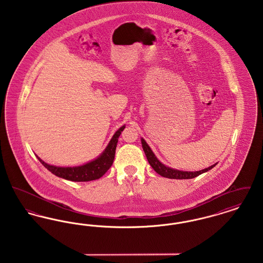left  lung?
Masks as SVG:
<instances>
[{"mask_svg": "<svg viewBox=\"0 0 263 263\" xmlns=\"http://www.w3.org/2000/svg\"><path fill=\"white\" fill-rule=\"evenodd\" d=\"M141 143H142L143 150L145 152V155L147 157V160H148V162L150 163L151 166L154 168V171L157 174L162 175L163 177H166V178H174V179H190V178H194V177H196L198 175H202L204 173H207L208 171L212 170L213 167L218 163H214L211 166L206 167V168L201 170V171H197V172H184V171L175 170V168H173V167L166 166L162 162H160L159 159L154 154V152L151 149L150 146L147 144V142L143 138H141Z\"/></svg>", "mask_w": 263, "mask_h": 263, "instance_id": "1", "label": "left lung"}]
</instances>
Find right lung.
Listing matches in <instances>:
<instances>
[{"label":"right lung","instance_id":"add662e5","mask_svg":"<svg viewBox=\"0 0 263 263\" xmlns=\"http://www.w3.org/2000/svg\"><path fill=\"white\" fill-rule=\"evenodd\" d=\"M125 125L121 126L110 139L108 145L100 156L92 161L78 166H56L43 162L38 156V161L42 163L53 175L67 180L84 182L99 179L112 165L118 138L124 130Z\"/></svg>","mask_w":263,"mask_h":263}]
</instances>
